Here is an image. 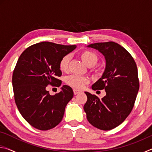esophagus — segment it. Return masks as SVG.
I'll list each match as a JSON object with an SVG mask.
<instances>
[{"mask_svg":"<svg viewBox=\"0 0 152 152\" xmlns=\"http://www.w3.org/2000/svg\"><path fill=\"white\" fill-rule=\"evenodd\" d=\"M73 91H74V94H78L81 92L80 91H79V90H77V89H75V88H74Z\"/></svg>","mask_w":152,"mask_h":152,"instance_id":"34e87169","label":"esophagus"}]
</instances>
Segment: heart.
Here are the masks:
<instances>
[{
    "instance_id": "heart-1",
    "label": "heart",
    "mask_w": 152,
    "mask_h": 152,
    "mask_svg": "<svg viewBox=\"0 0 152 152\" xmlns=\"http://www.w3.org/2000/svg\"><path fill=\"white\" fill-rule=\"evenodd\" d=\"M80 57L82 60L89 67L94 66L98 61L97 56L94 52L90 50H84L80 53ZM70 60V56L67 54L64 56L59 62V68L62 72H66L68 70L69 63ZM66 82L68 85L74 88L80 89L88 82V79L85 76L78 75H70L66 78Z\"/></svg>"
}]
</instances>
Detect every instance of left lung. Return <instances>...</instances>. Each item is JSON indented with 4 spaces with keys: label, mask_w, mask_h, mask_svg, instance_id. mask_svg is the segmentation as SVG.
Segmentation results:
<instances>
[{
    "label": "left lung",
    "mask_w": 152,
    "mask_h": 152,
    "mask_svg": "<svg viewBox=\"0 0 152 152\" xmlns=\"http://www.w3.org/2000/svg\"><path fill=\"white\" fill-rule=\"evenodd\" d=\"M88 47L104 56V72L92 89H104L106 95L100 99L85 92L87 101L84 110L92 125L101 130H110L124 121L134 106L140 88L137 65L132 55L115 42L95 43Z\"/></svg>",
    "instance_id": "8db88e82"
}]
</instances>
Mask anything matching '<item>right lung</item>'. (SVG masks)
Listing matches in <instances>:
<instances>
[{
    "instance_id": "obj_1",
    "label": "right lung",
    "mask_w": 152,
    "mask_h": 152,
    "mask_svg": "<svg viewBox=\"0 0 152 152\" xmlns=\"http://www.w3.org/2000/svg\"><path fill=\"white\" fill-rule=\"evenodd\" d=\"M76 45L41 42L27 48L18 60L12 74L15 103L23 117L39 130L55 127L64 117L65 108L74 96L71 87L50 95L48 86H60L59 62Z\"/></svg>"
}]
</instances>
